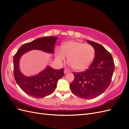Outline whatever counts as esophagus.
Segmentation results:
<instances>
[{
  "mask_svg": "<svg viewBox=\"0 0 129 129\" xmlns=\"http://www.w3.org/2000/svg\"><path fill=\"white\" fill-rule=\"evenodd\" d=\"M69 72V71H68V70H67V69H64V74H67V73H68Z\"/></svg>",
  "mask_w": 129,
  "mask_h": 129,
  "instance_id": "1",
  "label": "esophagus"
}]
</instances>
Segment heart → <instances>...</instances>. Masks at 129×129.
I'll return each mask as SVG.
<instances>
[{"instance_id":"b5f03b06","label":"heart","mask_w":129,"mask_h":129,"mask_svg":"<svg viewBox=\"0 0 129 129\" xmlns=\"http://www.w3.org/2000/svg\"><path fill=\"white\" fill-rule=\"evenodd\" d=\"M95 50L88 44L76 41H68L62 45V49L56 53V59L62 63L68 56V62L77 71H82L88 68L95 56Z\"/></svg>"}]
</instances>
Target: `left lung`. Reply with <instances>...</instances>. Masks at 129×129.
Returning <instances> with one entry per match:
<instances>
[{"label":"left lung","mask_w":129,"mask_h":129,"mask_svg":"<svg viewBox=\"0 0 129 129\" xmlns=\"http://www.w3.org/2000/svg\"><path fill=\"white\" fill-rule=\"evenodd\" d=\"M95 50V57L85 71L73 73L69 85L73 94L84 99H92L103 93L110 84L115 64L111 54L103 46L87 40Z\"/></svg>","instance_id":"left-lung-1"}]
</instances>
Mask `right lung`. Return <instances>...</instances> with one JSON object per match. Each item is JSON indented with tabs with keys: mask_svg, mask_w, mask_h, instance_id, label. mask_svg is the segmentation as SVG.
Wrapping results in <instances>:
<instances>
[{
	"mask_svg": "<svg viewBox=\"0 0 129 129\" xmlns=\"http://www.w3.org/2000/svg\"><path fill=\"white\" fill-rule=\"evenodd\" d=\"M57 38L50 36L37 39L22 45L13 57L14 76L17 83L27 95L36 98H42L52 93L57 87L58 80L64 76V69H55L49 66L36 75L27 76L20 69L21 56L32 50H39L54 54Z\"/></svg>",
	"mask_w": 129,
	"mask_h": 129,
	"instance_id": "1",
	"label": "right lung"
}]
</instances>
